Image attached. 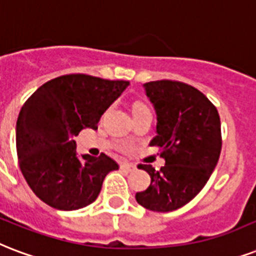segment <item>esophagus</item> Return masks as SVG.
Instances as JSON below:
<instances>
[{"mask_svg":"<svg viewBox=\"0 0 256 256\" xmlns=\"http://www.w3.org/2000/svg\"><path fill=\"white\" fill-rule=\"evenodd\" d=\"M120 169H124L126 172H132L136 169V166L132 165V164H128V162H122L120 164Z\"/></svg>","mask_w":256,"mask_h":256,"instance_id":"obj_1","label":"esophagus"}]
</instances>
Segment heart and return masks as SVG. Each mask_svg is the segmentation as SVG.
Masks as SVG:
<instances>
[{
	"mask_svg": "<svg viewBox=\"0 0 256 256\" xmlns=\"http://www.w3.org/2000/svg\"><path fill=\"white\" fill-rule=\"evenodd\" d=\"M138 107H144V106H142V104H136V106L134 107V108H138Z\"/></svg>",
	"mask_w": 256,
	"mask_h": 256,
	"instance_id": "1",
	"label": "heart"
}]
</instances>
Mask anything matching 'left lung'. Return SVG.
Returning <instances> with one entry per match:
<instances>
[{
  "instance_id": "obj_1",
  "label": "left lung",
  "mask_w": 256,
  "mask_h": 256,
  "mask_svg": "<svg viewBox=\"0 0 256 256\" xmlns=\"http://www.w3.org/2000/svg\"><path fill=\"white\" fill-rule=\"evenodd\" d=\"M144 87L157 114L150 145L161 148L165 166H138L152 181L136 198L146 210L170 212L193 200L210 180L222 150L220 116L210 99L186 83L157 80Z\"/></svg>"
}]
</instances>
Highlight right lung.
I'll return each instance as SVG.
<instances>
[{
	"mask_svg": "<svg viewBox=\"0 0 256 256\" xmlns=\"http://www.w3.org/2000/svg\"><path fill=\"white\" fill-rule=\"evenodd\" d=\"M128 84L71 74L46 82L28 98L16 124V146L22 176L42 202L75 210L96 200L104 177L120 166L103 153L79 158L72 136L83 128L96 130Z\"/></svg>",
	"mask_w": 256,
	"mask_h": 256,
	"instance_id": "1",
	"label": "right lung"
}]
</instances>
